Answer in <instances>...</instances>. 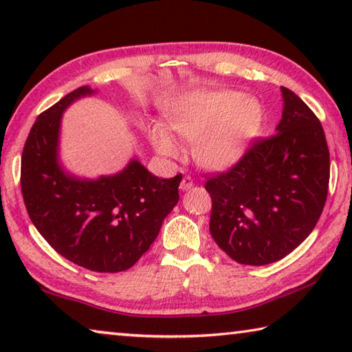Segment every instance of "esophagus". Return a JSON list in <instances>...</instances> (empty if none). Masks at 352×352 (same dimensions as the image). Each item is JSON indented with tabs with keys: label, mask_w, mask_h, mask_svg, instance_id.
<instances>
[{
	"label": "esophagus",
	"mask_w": 352,
	"mask_h": 352,
	"mask_svg": "<svg viewBox=\"0 0 352 352\" xmlns=\"http://www.w3.org/2000/svg\"><path fill=\"white\" fill-rule=\"evenodd\" d=\"M192 186H194L192 178H190L189 175H184L182 183H180V189H182V190H189Z\"/></svg>",
	"instance_id": "obj_1"
}]
</instances>
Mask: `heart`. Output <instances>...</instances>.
<instances>
[{"instance_id":"obj_1","label":"heart","mask_w":352,"mask_h":352,"mask_svg":"<svg viewBox=\"0 0 352 352\" xmlns=\"http://www.w3.org/2000/svg\"><path fill=\"white\" fill-rule=\"evenodd\" d=\"M262 119L264 110L253 96L234 90H201L178 100L166 115V126L180 140L190 141V155L201 168L226 169L245 157ZM168 133L155 124L148 136L160 155L177 158L180 146Z\"/></svg>"}]
</instances>
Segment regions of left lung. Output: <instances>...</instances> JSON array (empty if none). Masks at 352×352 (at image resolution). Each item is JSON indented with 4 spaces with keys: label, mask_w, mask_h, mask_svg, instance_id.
Listing matches in <instances>:
<instances>
[{
    "label": "left lung",
    "mask_w": 352,
    "mask_h": 352,
    "mask_svg": "<svg viewBox=\"0 0 352 352\" xmlns=\"http://www.w3.org/2000/svg\"><path fill=\"white\" fill-rule=\"evenodd\" d=\"M276 133L253 142L241 162L208 178L210 231L239 264L265 265L287 256L312 233L329 186V148L314 111L281 87Z\"/></svg>",
    "instance_id": "8db88e82"
}]
</instances>
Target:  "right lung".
<instances>
[{
    "label": "right lung",
    "mask_w": 352,
    "mask_h": 352,
    "mask_svg": "<svg viewBox=\"0 0 352 352\" xmlns=\"http://www.w3.org/2000/svg\"><path fill=\"white\" fill-rule=\"evenodd\" d=\"M94 93L80 87L38 115L21 155V192L35 228L58 254L83 269L116 273L157 239L178 204L182 174L158 178L135 158L115 175L68 174L58 160L62 115Z\"/></svg>",
    "instance_id": "1"
}]
</instances>
